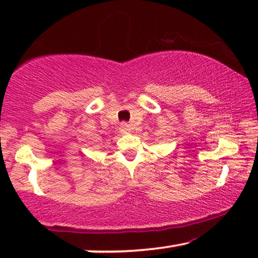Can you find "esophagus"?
Segmentation results:
<instances>
[{"instance_id":"1","label":"esophagus","mask_w":258,"mask_h":258,"mask_svg":"<svg viewBox=\"0 0 258 258\" xmlns=\"http://www.w3.org/2000/svg\"><path fill=\"white\" fill-rule=\"evenodd\" d=\"M119 132H121V134H128L130 133V126L126 123H122L121 126H119Z\"/></svg>"}]
</instances>
